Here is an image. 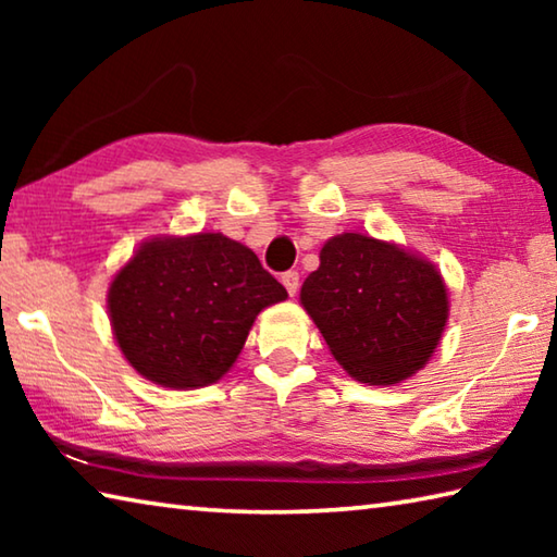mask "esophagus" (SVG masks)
Segmentation results:
<instances>
[{"instance_id": "34e87169", "label": "esophagus", "mask_w": 557, "mask_h": 557, "mask_svg": "<svg viewBox=\"0 0 557 557\" xmlns=\"http://www.w3.org/2000/svg\"><path fill=\"white\" fill-rule=\"evenodd\" d=\"M282 285H285V289L289 292V297H295L299 292V272L295 270L285 272V275H282Z\"/></svg>"}]
</instances>
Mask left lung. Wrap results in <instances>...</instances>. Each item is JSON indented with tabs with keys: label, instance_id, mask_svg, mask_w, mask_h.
I'll list each match as a JSON object with an SVG mask.
<instances>
[{
	"label": "left lung",
	"instance_id": "1",
	"mask_svg": "<svg viewBox=\"0 0 557 557\" xmlns=\"http://www.w3.org/2000/svg\"><path fill=\"white\" fill-rule=\"evenodd\" d=\"M299 299L336 361L371 385L420 371L449 312L445 282L432 262L361 233L326 240Z\"/></svg>",
	"mask_w": 557,
	"mask_h": 557
}]
</instances>
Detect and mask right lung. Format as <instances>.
<instances>
[{"label":"right lung","mask_w":557,"mask_h":557,"mask_svg":"<svg viewBox=\"0 0 557 557\" xmlns=\"http://www.w3.org/2000/svg\"><path fill=\"white\" fill-rule=\"evenodd\" d=\"M287 289L256 252L221 233L147 240L108 289V312L132 369L164 388H201L238 358L262 309Z\"/></svg>","instance_id":"add662e5"}]
</instances>
